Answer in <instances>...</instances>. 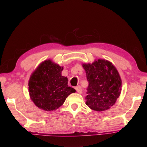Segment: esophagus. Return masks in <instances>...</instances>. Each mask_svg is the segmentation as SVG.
Returning a JSON list of instances; mask_svg holds the SVG:
<instances>
[{
    "mask_svg": "<svg viewBox=\"0 0 147 147\" xmlns=\"http://www.w3.org/2000/svg\"><path fill=\"white\" fill-rule=\"evenodd\" d=\"M75 89H76V91L78 92V93H80V94L82 93V88H81V86H77V87H76Z\"/></svg>",
    "mask_w": 147,
    "mask_h": 147,
    "instance_id": "34e87169",
    "label": "esophagus"
}]
</instances>
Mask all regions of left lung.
<instances>
[{"label": "left lung", "instance_id": "left-lung-1", "mask_svg": "<svg viewBox=\"0 0 147 147\" xmlns=\"http://www.w3.org/2000/svg\"><path fill=\"white\" fill-rule=\"evenodd\" d=\"M82 67L89 82L86 105L96 111L109 109L121 94L122 80L118 71L111 62L104 59L83 63Z\"/></svg>", "mask_w": 147, "mask_h": 147}]
</instances>
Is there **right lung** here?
Wrapping results in <instances>:
<instances>
[{"label": "right lung", "mask_w": 147, "mask_h": 147, "mask_svg": "<svg viewBox=\"0 0 147 147\" xmlns=\"http://www.w3.org/2000/svg\"><path fill=\"white\" fill-rule=\"evenodd\" d=\"M63 67L52 59L42 61L31 74L28 92L32 101L46 111H54L63 105L67 97L76 90L67 85V77L61 75Z\"/></svg>", "instance_id": "1"}]
</instances>
